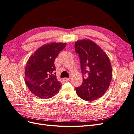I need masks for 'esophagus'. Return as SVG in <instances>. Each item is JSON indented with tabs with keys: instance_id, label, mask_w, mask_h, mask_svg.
<instances>
[{
	"instance_id": "1",
	"label": "esophagus",
	"mask_w": 134,
	"mask_h": 134,
	"mask_svg": "<svg viewBox=\"0 0 134 134\" xmlns=\"http://www.w3.org/2000/svg\"><path fill=\"white\" fill-rule=\"evenodd\" d=\"M69 80H70L69 78H63V80L64 81V82H68V81H69Z\"/></svg>"
}]
</instances>
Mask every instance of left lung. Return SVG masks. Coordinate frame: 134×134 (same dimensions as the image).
I'll use <instances>...</instances> for the list:
<instances>
[{"mask_svg":"<svg viewBox=\"0 0 134 134\" xmlns=\"http://www.w3.org/2000/svg\"><path fill=\"white\" fill-rule=\"evenodd\" d=\"M75 50L78 54L83 83L76 87L80 98L93 101L102 97L108 88L112 78L110 60L101 48L90 40H78L75 43Z\"/></svg>","mask_w":134,"mask_h":134,"instance_id":"left-lung-1","label":"left lung"}]
</instances>
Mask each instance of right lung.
<instances>
[{"label":"right lung","instance_id":"add662e5","mask_svg":"<svg viewBox=\"0 0 134 134\" xmlns=\"http://www.w3.org/2000/svg\"><path fill=\"white\" fill-rule=\"evenodd\" d=\"M66 43L52 42L40 47L28 60L25 82L32 94L41 98H50L59 92L61 83L56 76L54 62Z\"/></svg>","mask_w":134,"mask_h":134}]
</instances>
